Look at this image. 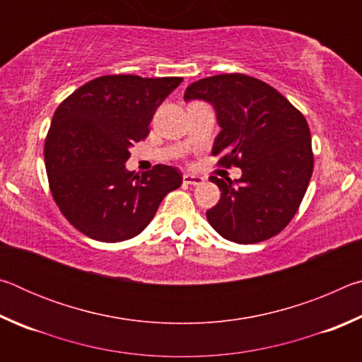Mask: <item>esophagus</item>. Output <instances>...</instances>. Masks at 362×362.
Segmentation results:
<instances>
[{
    "label": "esophagus",
    "instance_id": "34e87169",
    "mask_svg": "<svg viewBox=\"0 0 362 362\" xmlns=\"http://www.w3.org/2000/svg\"><path fill=\"white\" fill-rule=\"evenodd\" d=\"M183 182L188 183V185L198 187L204 182V177H199V175H194V174H183Z\"/></svg>",
    "mask_w": 362,
    "mask_h": 362
}]
</instances>
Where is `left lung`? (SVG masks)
Returning <instances> with one entry per match:
<instances>
[{
	"mask_svg": "<svg viewBox=\"0 0 362 362\" xmlns=\"http://www.w3.org/2000/svg\"><path fill=\"white\" fill-rule=\"evenodd\" d=\"M185 102L204 100L220 126L212 155L243 170L240 179L211 177L222 192L206 217L220 236L238 244L269 240L296 216L313 174L305 116L272 86L230 73L189 84Z\"/></svg>",
	"mask_w": 362,
	"mask_h": 362,
	"instance_id": "obj_1",
	"label": "left lung"
}]
</instances>
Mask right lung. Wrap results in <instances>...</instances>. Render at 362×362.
Here are the masks:
<instances>
[{"instance_id": "obj_1", "label": "right lung", "mask_w": 362, "mask_h": 362, "mask_svg": "<svg viewBox=\"0 0 362 362\" xmlns=\"http://www.w3.org/2000/svg\"><path fill=\"white\" fill-rule=\"evenodd\" d=\"M182 78L108 75L76 89L54 113L45 144L49 187L65 218L102 243L131 240L155 217L182 174L158 164L126 169L129 148L150 132L156 108Z\"/></svg>"}]
</instances>
